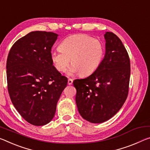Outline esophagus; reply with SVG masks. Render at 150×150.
I'll use <instances>...</instances> for the list:
<instances>
[{
    "label": "esophagus",
    "mask_w": 150,
    "mask_h": 150,
    "mask_svg": "<svg viewBox=\"0 0 150 150\" xmlns=\"http://www.w3.org/2000/svg\"><path fill=\"white\" fill-rule=\"evenodd\" d=\"M73 83V79H68V84L69 85H72Z\"/></svg>",
    "instance_id": "1"
}]
</instances>
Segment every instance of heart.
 <instances>
[{
  "instance_id": "heart-1",
  "label": "heart",
  "mask_w": 150,
  "mask_h": 150,
  "mask_svg": "<svg viewBox=\"0 0 150 150\" xmlns=\"http://www.w3.org/2000/svg\"><path fill=\"white\" fill-rule=\"evenodd\" d=\"M59 47L60 49L51 52V61L57 70L63 72L71 60L70 75L79 73L83 77L91 75L98 69L105 56L103 43L85 34L67 37Z\"/></svg>"
}]
</instances>
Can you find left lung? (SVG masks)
Masks as SVG:
<instances>
[{
  "mask_svg": "<svg viewBox=\"0 0 150 150\" xmlns=\"http://www.w3.org/2000/svg\"><path fill=\"white\" fill-rule=\"evenodd\" d=\"M105 54L96 72L85 79H75V101L82 117L94 123H103L117 113L129 93L130 60L117 35H104Z\"/></svg>",
  "mask_w": 150,
  "mask_h": 150,
  "instance_id": "1",
  "label": "left lung"
}]
</instances>
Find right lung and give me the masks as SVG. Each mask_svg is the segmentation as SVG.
<instances>
[{"label":"right lung","instance_id":"add662e5","mask_svg":"<svg viewBox=\"0 0 150 150\" xmlns=\"http://www.w3.org/2000/svg\"><path fill=\"white\" fill-rule=\"evenodd\" d=\"M57 37L52 32H30L14 43L7 58L9 96L20 115L33 125L51 122L67 84V78L56 69L51 59Z\"/></svg>","mask_w":150,"mask_h":150}]
</instances>
